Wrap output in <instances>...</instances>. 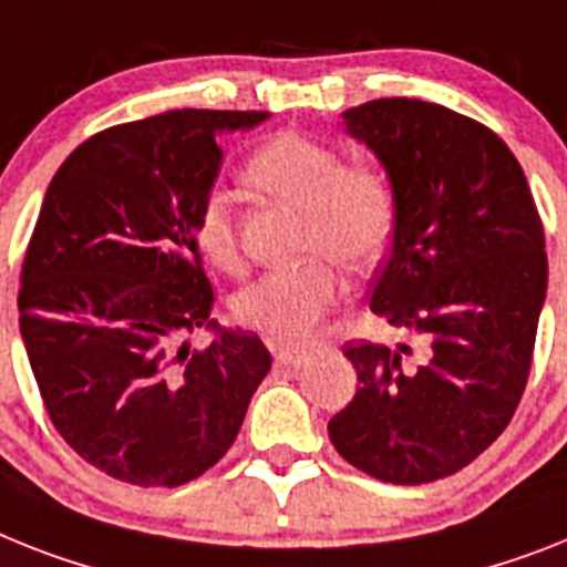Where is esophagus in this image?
<instances>
[{"instance_id": "34e87169", "label": "esophagus", "mask_w": 567, "mask_h": 567, "mask_svg": "<svg viewBox=\"0 0 567 567\" xmlns=\"http://www.w3.org/2000/svg\"><path fill=\"white\" fill-rule=\"evenodd\" d=\"M307 359H310V350L307 348H289V344L275 348V362L278 364H292V368H298V364H303Z\"/></svg>"}]
</instances>
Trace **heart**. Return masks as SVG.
I'll use <instances>...</instances> for the list:
<instances>
[{
    "label": "heart",
    "instance_id": "1",
    "mask_svg": "<svg viewBox=\"0 0 567 567\" xmlns=\"http://www.w3.org/2000/svg\"><path fill=\"white\" fill-rule=\"evenodd\" d=\"M243 179L266 196L303 210L301 251H321L344 269H368L394 234L396 199L388 173L371 162L341 165L336 147L298 133L266 138L246 158ZM196 246L210 266L234 272L240 243L228 196L210 194L194 223ZM339 280L324 260H307L255 278L234 295L243 327L275 341H301L330 310Z\"/></svg>",
    "mask_w": 567,
    "mask_h": 567
}]
</instances>
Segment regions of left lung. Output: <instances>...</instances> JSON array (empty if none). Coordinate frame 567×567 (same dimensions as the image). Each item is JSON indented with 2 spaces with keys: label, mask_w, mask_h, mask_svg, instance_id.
I'll return each instance as SVG.
<instances>
[{
  "label": "left lung",
  "mask_w": 567,
  "mask_h": 567,
  "mask_svg": "<svg viewBox=\"0 0 567 567\" xmlns=\"http://www.w3.org/2000/svg\"><path fill=\"white\" fill-rule=\"evenodd\" d=\"M394 185V243L371 310L423 339L348 341L357 396L336 452L388 484H429L493 446L525 394L547 292L545 231L525 171L478 121L414 97L341 112Z\"/></svg>",
  "instance_id": "1"
}]
</instances>
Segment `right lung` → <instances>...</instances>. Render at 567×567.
I'll return each instance as SVG.
<instances>
[{
    "label": "right lung",
    "instance_id": "add662e5",
    "mask_svg": "<svg viewBox=\"0 0 567 567\" xmlns=\"http://www.w3.org/2000/svg\"><path fill=\"white\" fill-rule=\"evenodd\" d=\"M269 112L173 110L92 135L54 173L20 278V333L51 423L110 478L182 486L231 449L272 368L210 318L194 223L219 135ZM205 326L208 349L184 336Z\"/></svg>",
    "mask_w": 567,
    "mask_h": 567
}]
</instances>
